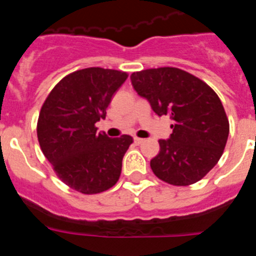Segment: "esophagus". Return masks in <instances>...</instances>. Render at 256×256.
Returning a JSON list of instances; mask_svg holds the SVG:
<instances>
[{"instance_id":"1","label":"esophagus","mask_w":256,"mask_h":256,"mask_svg":"<svg viewBox=\"0 0 256 256\" xmlns=\"http://www.w3.org/2000/svg\"><path fill=\"white\" fill-rule=\"evenodd\" d=\"M142 142H144V140L138 138V137H134V144H141Z\"/></svg>"}]
</instances>
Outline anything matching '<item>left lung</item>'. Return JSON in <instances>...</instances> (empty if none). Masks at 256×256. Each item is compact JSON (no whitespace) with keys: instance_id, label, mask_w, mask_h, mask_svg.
<instances>
[{"instance_id":"obj_1","label":"left lung","mask_w":256,"mask_h":256,"mask_svg":"<svg viewBox=\"0 0 256 256\" xmlns=\"http://www.w3.org/2000/svg\"><path fill=\"white\" fill-rule=\"evenodd\" d=\"M133 88L148 98L156 114L170 115L173 132L160 140L150 162L154 174L173 186H190L206 176L220 159L230 122L218 94L204 80L178 68L136 72Z\"/></svg>"}]
</instances>
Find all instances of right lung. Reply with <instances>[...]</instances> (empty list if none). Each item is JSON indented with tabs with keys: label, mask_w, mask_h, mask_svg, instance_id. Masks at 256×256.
<instances>
[{
	"label": "right lung",
	"mask_w": 256,
	"mask_h": 256,
	"mask_svg": "<svg viewBox=\"0 0 256 256\" xmlns=\"http://www.w3.org/2000/svg\"><path fill=\"white\" fill-rule=\"evenodd\" d=\"M128 74L87 68L68 74L52 88L40 108L37 137L56 176L70 188L94 195L112 188L120 177L123 156L133 138L97 133L112 97Z\"/></svg>",
	"instance_id": "add662e5"
}]
</instances>
